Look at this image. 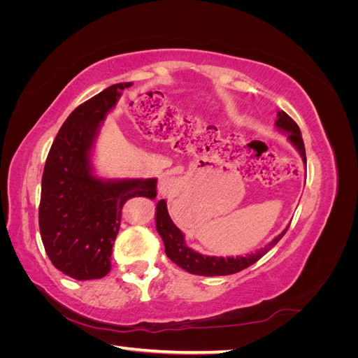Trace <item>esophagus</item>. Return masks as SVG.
<instances>
[{"label": "esophagus", "instance_id": "esophagus-1", "mask_svg": "<svg viewBox=\"0 0 358 358\" xmlns=\"http://www.w3.org/2000/svg\"><path fill=\"white\" fill-rule=\"evenodd\" d=\"M158 192L161 196H173L176 192V182L173 178H162L158 182Z\"/></svg>", "mask_w": 358, "mask_h": 358}]
</instances>
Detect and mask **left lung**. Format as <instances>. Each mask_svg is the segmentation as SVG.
<instances>
[{
	"label": "left lung",
	"instance_id": "1",
	"mask_svg": "<svg viewBox=\"0 0 358 358\" xmlns=\"http://www.w3.org/2000/svg\"><path fill=\"white\" fill-rule=\"evenodd\" d=\"M275 125L288 134V140L292 143V146L299 150L303 162L306 164L305 143H303L300 128L294 122V119H291L284 110H279ZM155 221H157V231L159 233L162 242H164L167 257L171 259L173 263L178 264L183 270H187V272H189L192 275H200V276L233 275V273L241 272V270H243L249 266H252L263 255H266L280 239H282V236L287 233L288 227H289L288 225L287 229L279 236H276L272 242L267 243L264 248L258 249V251L254 254H249L246 257L222 258V257L201 255L196 251H192L191 248H188L185 245V237H183L182 231L175 224H173V221L170 218L166 200L158 201Z\"/></svg>",
	"mask_w": 358,
	"mask_h": 358
}]
</instances>
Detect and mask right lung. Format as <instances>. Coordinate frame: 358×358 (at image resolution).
I'll use <instances>...</instances> for the list:
<instances>
[{"label":"right lung","mask_w":358,"mask_h":358,"mask_svg":"<svg viewBox=\"0 0 358 358\" xmlns=\"http://www.w3.org/2000/svg\"><path fill=\"white\" fill-rule=\"evenodd\" d=\"M131 85H112L76 107L46 159L38 208L41 242L52 264L73 279L109 273L124 204L133 197H157V179L104 180L92 175L91 149L100 124Z\"/></svg>","instance_id":"obj_1"}]
</instances>
